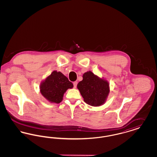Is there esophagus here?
Returning <instances> with one entry per match:
<instances>
[{
    "label": "esophagus",
    "mask_w": 157,
    "mask_h": 157,
    "mask_svg": "<svg viewBox=\"0 0 157 157\" xmlns=\"http://www.w3.org/2000/svg\"><path fill=\"white\" fill-rule=\"evenodd\" d=\"M73 84H74V88H76V86H77V84H78V82L75 81V82L73 83Z\"/></svg>",
    "instance_id": "1"
}]
</instances>
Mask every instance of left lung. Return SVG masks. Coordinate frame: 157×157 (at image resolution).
<instances>
[{"label": "left lung", "mask_w": 157, "mask_h": 157, "mask_svg": "<svg viewBox=\"0 0 157 157\" xmlns=\"http://www.w3.org/2000/svg\"><path fill=\"white\" fill-rule=\"evenodd\" d=\"M83 79L77 85L84 101L93 106L104 104L109 93V84L102 78H100L91 71L83 74Z\"/></svg>", "instance_id": "8db88e82"}]
</instances>
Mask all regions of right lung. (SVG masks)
Wrapping results in <instances>:
<instances>
[{"mask_svg":"<svg viewBox=\"0 0 157 157\" xmlns=\"http://www.w3.org/2000/svg\"><path fill=\"white\" fill-rule=\"evenodd\" d=\"M73 87V83L67 77L60 72L54 71L41 82L40 91L49 102L59 104L62 101L65 92Z\"/></svg>","mask_w":157,"mask_h":157,"instance_id":"right-lung-1","label":"right lung"}]
</instances>
